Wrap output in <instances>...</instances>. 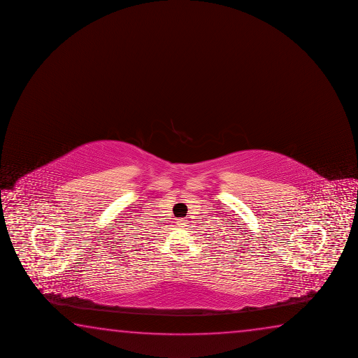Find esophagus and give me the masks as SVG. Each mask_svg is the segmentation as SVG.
Masks as SVG:
<instances>
[{"instance_id":"obj_1","label":"esophagus","mask_w":358,"mask_h":358,"mask_svg":"<svg viewBox=\"0 0 358 358\" xmlns=\"http://www.w3.org/2000/svg\"><path fill=\"white\" fill-rule=\"evenodd\" d=\"M177 225H178L180 228H185V227H187V220H185V219H178V220H177Z\"/></svg>"}]
</instances>
